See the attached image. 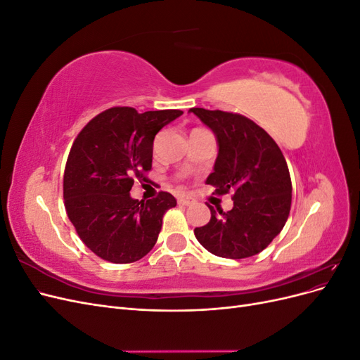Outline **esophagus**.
I'll return each mask as SVG.
<instances>
[{"label":"esophagus","mask_w":360,"mask_h":360,"mask_svg":"<svg viewBox=\"0 0 360 360\" xmlns=\"http://www.w3.org/2000/svg\"><path fill=\"white\" fill-rule=\"evenodd\" d=\"M179 204L188 207V205L195 204V200H192V198H189V197H180V198H179Z\"/></svg>","instance_id":"esophagus-1"}]
</instances>
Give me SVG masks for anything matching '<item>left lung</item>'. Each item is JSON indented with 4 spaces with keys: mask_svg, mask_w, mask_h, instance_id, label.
<instances>
[{
    "mask_svg": "<svg viewBox=\"0 0 360 360\" xmlns=\"http://www.w3.org/2000/svg\"><path fill=\"white\" fill-rule=\"evenodd\" d=\"M214 134L217 158L205 183L217 195L233 192L230 212L213 209L210 222L195 228L197 240L222 258L257 255L284 228L291 207V179L271 136L243 115L192 108Z\"/></svg>",
    "mask_w": 360,
    "mask_h": 360,
    "instance_id": "left-lung-1",
    "label": "left lung"
}]
</instances>
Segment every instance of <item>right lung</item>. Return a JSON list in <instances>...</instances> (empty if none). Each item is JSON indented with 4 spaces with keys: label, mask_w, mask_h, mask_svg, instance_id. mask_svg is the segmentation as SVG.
<instances>
[{
    "label": "right lung",
    "mask_w": 360,
    "mask_h": 360,
    "mask_svg": "<svg viewBox=\"0 0 360 360\" xmlns=\"http://www.w3.org/2000/svg\"><path fill=\"white\" fill-rule=\"evenodd\" d=\"M181 114L111 108L75 139L64 171V205L81 240L102 259L134 263L156 245L162 217L177 201L168 192L138 201L130 189L151 168L156 134Z\"/></svg>",
    "instance_id": "1"
}]
</instances>
